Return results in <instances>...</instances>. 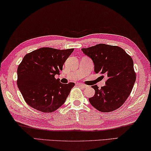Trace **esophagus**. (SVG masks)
<instances>
[{
	"instance_id": "34e87169",
	"label": "esophagus",
	"mask_w": 151,
	"mask_h": 151,
	"mask_svg": "<svg viewBox=\"0 0 151 151\" xmlns=\"http://www.w3.org/2000/svg\"><path fill=\"white\" fill-rule=\"evenodd\" d=\"M78 86H80L81 88H88V86H86V85H84V84H82V83H78Z\"/></svg>"
}]
</instances>
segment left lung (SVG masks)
<instances>
[{
  "label": "left lung",
  "mask_w": 151,
  "mask_h": 151,
  "mask_svg": "<svg viewBox=\"0 0 151 151\" xmlns=\"http://www.w3.org/2000/svg\"><path fill=\"white\" fill-rule=\"evenodd\" d=\"M81 51L94 63V71L104 74L107 80L101 89L97 85L93 97L89 101L101 112L115 111L122 105L130 95L136 80L133 61L120 47L99 44Z\"/></svg>",
  "instance_id": "obj_1"
}]
</instances>
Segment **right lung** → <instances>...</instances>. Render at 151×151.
Returning <instances> with one entry per match:
<instances>
[{
	"label": "right lung",
	"instance_id": "1",
	"mask_svg": "<svg viewBox=\"0 0 151 151\" xmlns=\"http://www.w3.org/2000/svg\"><path fill=\"white\" fill-rule=\"evenodd\" d=\"M73 50L41 47L24 57L18 67L17 86L28 105L51 113L64 104L75 83H62L54 76Z\"/></svg>",
	"mask_w": 151,
	"mask_h": 151
}]
</instances>
